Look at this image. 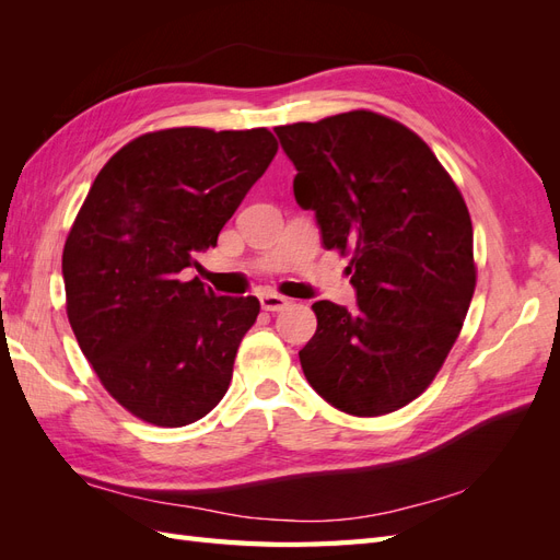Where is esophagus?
Listing matches in <instances>:
<instances>
[{
	"label": "esophagus",
	"mask_w": 560,
	"mask_h": 560,
	"mask_svg": "<svg viewBox=\"0 0 560 560\" xmlns=\"http://www.w3.org/2000/svg\"><path fill=\"white\" fill-rule=\"evenodd\" d=\"M259 301H261V308L270 311V313H280V311H284L287 306H290V301H287L280 294H261Z\"/></svg>",
	"instance_id": "esophagus-1"
}]
</instances>
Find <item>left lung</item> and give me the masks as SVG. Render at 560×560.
Returning <instances> with one entry per match:
<instances>
[{
  "mask_svg": "<svg viewBox=\"0 0 560 560\" xmlns=\"http://www.w3.org/2000/svg\"><path fill=\"white\" fill-rule=\"evenodd\" d=\"M276 135L322 247L352 254L358 294L352 311L313 303L303 374L338 411H397L432 383L463 329L477 284L465 200L432 149L387 116L358 109Z\"/></svg>",
  "mask_w": 560,
  "mask_h": 560,
  "instance_id": "obj_1",
  "label": "left lung"
}]
</instances>
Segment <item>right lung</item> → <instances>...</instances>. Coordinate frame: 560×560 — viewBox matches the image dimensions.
<instances>
[{"label":"right lung","mask_w":560,"mask_h":560,"mask_svg":"<svg viewBox=\"0 0 560 560\" xmlns=\"http://www.w3.org/2000/svg\"><path fill=\"white\" fill-rule=\"evenodd\" d=\"M266 128H171L97 173L62 252L67 317L100 383L147 422L182 428L226 395L257 296L184 280L273 161Z\"/></svg>","instance_id":"1"}]
</instances>
